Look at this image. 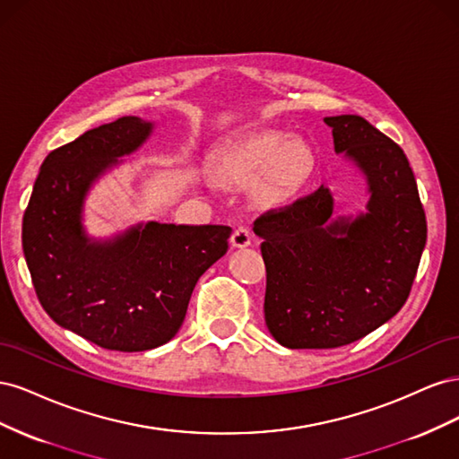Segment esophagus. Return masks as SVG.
Here are the masks:
<instances>
[{
    "label": "esophagus",
    "mask_w": 459,
    "mask_h": 459,
    "mask_svg": "<svg viewBox=\"0 0 459 459\" xmlns=\"http://www.w3.org/2000/svg\"><path fill=\"white\" fill-rule=\"evenodd\" d=\"M251 243H253V235L247 228H238L231 233V245L235 248H243V247H248Z\"/></svg>",
    "instance_id": "esophagus-1"
}]
</instances>
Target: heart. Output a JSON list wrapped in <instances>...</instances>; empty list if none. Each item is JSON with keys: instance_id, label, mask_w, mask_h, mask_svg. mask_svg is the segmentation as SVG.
<instances>
[{"instance_id": "1", "label": "heart", "mask_w": 459, "mask_h": 459, "mask_svg": "<svg viewBox=\"0 0 459 459\" xmlns=\"http://www.w3.org/2000/svg\"><path fill=\"white\" fill-rule=\"evenodd\" d=\"M314 157L307 145L290 142L283 132H258L226 147L216 159V174L228 186H247L256 179L260 203L281 204L307 182Z\"/></svg>"}]
</instances>
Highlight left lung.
Masks as SVG:
<instances>
[{
    "instance_id": "1",
    "label": "left lung",
    "mask_w": 459,
    "mask_h": 459,
    "mask_svg": "<svg viewBox=\"0 0 459 459\" xmlns=\"http://www.w3.org/2000/svg\"><path fill=\"white\" fill-rule=\"evenodd\" d=\"M335 152L366 174L368 211L333 214L319 187L255 220L266 264L264 317L287 349H337L404 307L427 241V220L404 151L356 115L327 117Z\"/></svg>"
}]
</instances>
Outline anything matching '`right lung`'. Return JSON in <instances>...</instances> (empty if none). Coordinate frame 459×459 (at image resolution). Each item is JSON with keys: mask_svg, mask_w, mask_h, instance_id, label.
I'll return each mask as SVG.
<instances>
[{"mask_svg": "<svg viewBox=\"0 0 459 459\" xmlns=\"http://www.w3.org/2000/svg\"><path fill=\"white\" fill-rule=\"evenodd\" d=\"M152 130L122 117L51 151L22 218V251L53 322L107 351L142 352L182 327L199 277L228 253L230 226L147 221L115 239H90L82 206L91 184Z\"/></svg>", "mask_w": 459, "mask_h": 459, "instance_id": "right-lung-1", "label": "right lung"}]
</instances>
